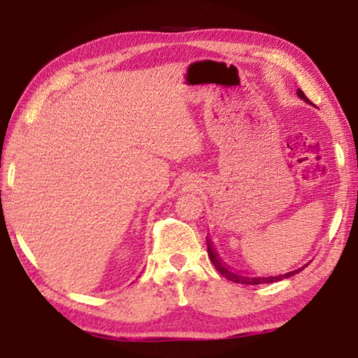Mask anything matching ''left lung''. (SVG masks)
Wrapping results in <instances>:
<instances>
[{
  "label": "left lung",
  "mask_w": 358,
  "mask_h": 358,
  "mask_svg": "<svg viewBox=\"0 0 358 358\" xmlns=\"http://www.w3.org/2000/svg\"><path fill=\"white\" fill-rule=\"evenodd\" d=\"M296 94H299V98H301L303 101L311 102L310 99L306 98L305 93H303L300 88H299V92H296ZM207 248H208V257H210L211 262H213V265L216 266V270L220 271V273H221L224 278H226V280L234 281V282H238V284H254V286H256V284L276 282V281L286 280V278H290V276H294V275H296V273H300V271H301L303 268H305V266H308V264H306V265H303L301 268H296V270H294V271H289V273L278 275V276H245V275H240V273H234V271L230 270L229 266L222 262V260L220 259V256H217V252L215 251L213 245H211V240H208V237H207Z\"/></svg>",
  "instance_id": "obj_1"
}]
</instances>
